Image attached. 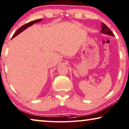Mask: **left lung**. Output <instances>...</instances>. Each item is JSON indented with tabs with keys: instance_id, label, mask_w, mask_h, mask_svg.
<instances>
[{
	"instance_id": "8db88e82",
	"label": "left lung",
	"mask_w": 129,
	"mask_h": 129,
	"mask_svg": "<svg viewBox=\"0 0 129 129\" xmlns=\"http://www.w3.org/2000/svg\"><path fill=\"white\" fill-rule=\"evenodd\" d=\"M101 33L106 34V35H108L110 36H112V37H114V34H113V32L111 31V30L106 26L105 24L102 23V30L100 31Z\"/></svg>"
}]
</instances>
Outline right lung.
Masks as SVG:
<instances>
[{
  "label": "right lung",
  "mask_w": 129,
  "mask_h": 129,
  "mask_svg": "<svg viewBox=\"0 0 129 129\" xmlns=\"http://www.w3.org/2000/svg\"><path fill=\"white\" fill-rule=\"evenodd\" d=\"M42 20V19H40L35 20H34V21L30 22H29V23H27L26 24H25V25H23V26H22L19 27V28L18 29L16 30V32H15V33L14 34V35H13L12 38H13L15 37H16V36L18 35V34H19L20 33H21L22 32H23L24 30H25L26 29H27L28 27H29V26H32V25H34V23H38V22H41Z\"/></svg>",
  "instance_id": "add662e5"
}]
</instances>
